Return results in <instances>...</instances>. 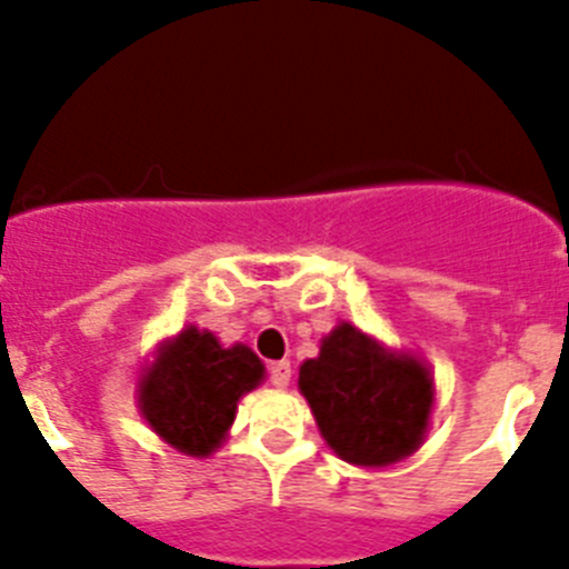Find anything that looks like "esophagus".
Instances as JSON below:
<instances>
[{"instance_id":"esophagus-1","label":"esophagus","mask_w":569,"mask_h":569,"mask_svg":"<svg viewBox=\"0 0 569 569\" xmlns=\"http://www.w3.org/2000/svg\"><path fill=\"white\" fill-rule=\"evenodd\" d=\"M290 373H293V370H290V361H273V365L268 367V376H270V385L273 387H288L290 385Z\"/></svg>"}]
</instances>
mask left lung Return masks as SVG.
I'll list each match as a JSON object with an SVG mask.
<instances>
[{"label": "left lung", "mask_w": 569, "mask_h": 569, "mask_svg": "<svg viewBox=\"0 0 569 569\" xmlns=\"http://www.w3.org/2000/svg\"><path fill=\"white\" fill-rule=\"evenodd\" d=\"M321 436L345 461L385 467L421 445L433 407V379L421 361L387 353L350 325L321 341L319 359L299 367Z\"/></svg>", "instance_id": "left-lung-1"}]
</instances>
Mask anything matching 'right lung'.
<instances>
[{
	"mask_svg": "<svg viewBox=\"0 0 569 569\" xmlns=\"http://www.w3.org/2000/svg\"><path fill=\"white\" fill-rule=\"evenodd\" d=\"M261 376L264 367L250 347H222L208 330L188 328L162 347L144 373L139 405L168 445L188 456H208L233 425L236 401Z\"/></svg>",
	"mask_w": 569,
	"mask_h": 569,
	"instance_id": "obj_1",
	"label": "right lung"
}]
</instances>
